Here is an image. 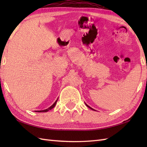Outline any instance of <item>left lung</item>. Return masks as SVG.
Instances as JSON below:
<instances>
[{"label":"left lung","instance_id":"obj_1","mask_svg":"<svg viewBox=\"0 0 147 147\" xmlns=\"http://www.w3.org/2000/svg\"><path fill=\"white\" fill-rule=\"evenodd\" d=\"M86 106H87V107H89L90 109H92V110H94V109H92V107H90V106H88V105H87V104H86Z\"/></svg>","mask_w":147,"mask_h":147}]
</instances>
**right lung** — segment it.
Here are the masks:
<instances>
[{
	"label": "right lung",
	"instance_id": "right-lung-1",
	"mask_svg": "<svg viewBox=\"0 0 147 147\" xmlns=\"http://www.w3.org/2000/svg\"><path fill=\"white\" fill-rule=\"evenodd\" d=\"M57 100H58V98H57ZM57 100H56V101L54 102V104H53L52 106H51V107H50L49 108L47 109H45V110H42V111H36V112H47V111H49V110H51L52 109H53V108H54V107H55V104H56V103H57Z\"/></svg>",
	"mask_w": 147,
	"mask_h": 147
}]
</instances>
